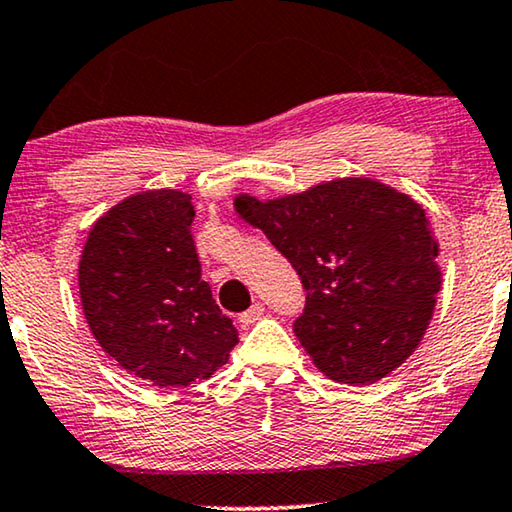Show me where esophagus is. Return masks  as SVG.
<instances>
[{"instance_id": "34e87169", "label": "esophagus", "mask_w": 512, "mask_h": 512, "mask_svg": "<svg viewBox=\"0 0 512 512\" xmlns=\"http://www.w3.org/2000/svg\"><path fill=\"white\" fill-rule=\"evenodd\" d=\"M263 314H265V307H263V303H254V305L249 307L247 312H242V314H240V324H242L244 328H247V326H251V324H256V321L261 319Z\"/></svg>"}]
</instances>
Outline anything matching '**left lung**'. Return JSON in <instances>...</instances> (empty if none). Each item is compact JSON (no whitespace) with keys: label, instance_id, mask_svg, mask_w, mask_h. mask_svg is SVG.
<instances>
[{"label":"left lung","instance_id":"1","mask_svg":"<svg viewBox=\"0 0 512 512\" xmlns=\"http://www.w3.org/2000/svg\"><path fill=\"white\" fill-rule=\"evenodd\" d=\"M233 207L303 279L293 331L326 377L373 384L415 352L443 284L419 202L377 179L342 177L275 200L240 193Z\"/></svg>","mask_w":512,"mask_h":512}]
</instances>
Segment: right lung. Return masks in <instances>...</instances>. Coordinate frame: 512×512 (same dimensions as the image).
I'll return each instance as SVG.
<instances>
[{
    "label": "right lung",
    "mask_w": 512,
    "mask_h": 512,
    "mask_svg": "<svg viewBox=\"0 0 512 512\" xmlns=\"http://www.w3.org/2000/svg\"><path fill=\"white\" fill-rule=\"evenodd\" d=\"M191 195H130L90 228L79 261L83 317L102 352L153 387L209 380L237 328L200 279Z\"/></svg>",
    "instance_id": "obj_1"
}]
</instances>
